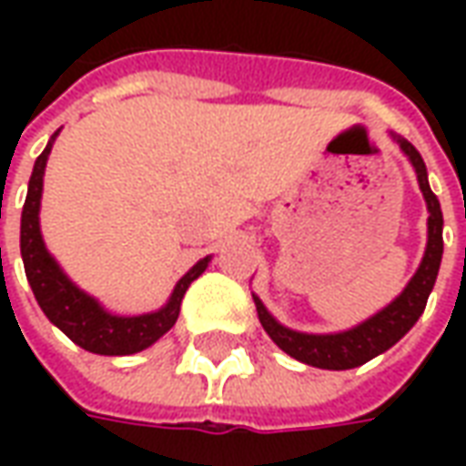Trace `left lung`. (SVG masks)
<instances>
[{"label": "left lung", "instance_id": "obj_1", "mask_svg": "<svg viewBox=\"0 0 466 466\" xmlns=\"http://www.w3.org/2000/svg\"><path fill=\"white\" fill-rule=\"evenodd\" d=\"M394 139L400 142L401 152L410 157L411 167L417 172L420 189L424 194V202H427V209H430L427 249H424V257H421L420 269L411 277L410 284L404 287V292L394 302L387 304L381 312L370 317L367 322L337 334H307L287 329V327H282L274 319L272 314L267 312L262 299L254 297L257 314H259L264 332L272 337V342L279 350L287 351L294 360L309 364V367H319V370H354V367H360L364 361L374 360L381 351H387L391 344L400 342L401 337L417 324V319L424 312V307H427L431 287L437 282L441 252H444V242H441V224H444V219H441L440 199L430 189L427 167H424L421 154L407 139H400V137H394Z\"/></svg>", "mask_w": 466, "mask_h": 466}]
</instances>
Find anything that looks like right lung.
I'll return each mask as SVG.
<instances>
[{"instance_id":"right-lung-1","label":"right lung","mask_w":466,"mask_h":466,"mask_svg":"<svg viewBox=\"0 0 466 466\" xmlns=\"http://www.w3.org/2000/svg\"><path fill=\"white\" fill-rule=\"evenodd\" d=\"M52 142H55V137H52ZM52 142L46 144L45 152L36 157L35 172L29 179V189H26L25 209H22L19 247H22V262H25L29 287H32L42 312L46 314V319L56 324L82 350L106 354V357H122V354L147 350L162 334L172 329L179 317L184 292L207 269L209 257L199 259L189 272L184 274L174 287L169 302L164 304L159 312L139 314V317H116V314L106 312L95 297H89L75 282H69V277L59 269L55 257L46 252L45 239L39 232V199H42L45 167L46 157L52 152Z\"/></svg>"}]
</instances>
